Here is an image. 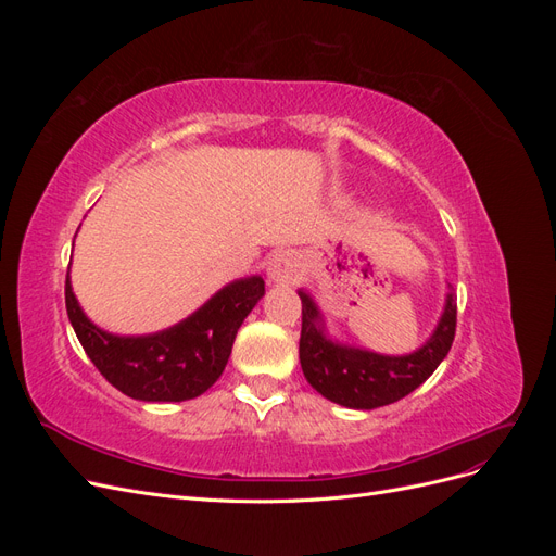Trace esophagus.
Segmentation results:
<instances>
[{"mask_svg":"<svg viewBox=\"0 0 556 556\" xmlns=\"http://www.w3.org/2000/svg\"><path fill=\"white\" fill-rule=\"evenodd\" d=\"M299 264L290 252H276L266 264V276L271 282H294Z\"/></svg>","mask_w":556,"mask_h":556,"instance_id":"esophagus-1","label":"esophagus"}]
</instances>
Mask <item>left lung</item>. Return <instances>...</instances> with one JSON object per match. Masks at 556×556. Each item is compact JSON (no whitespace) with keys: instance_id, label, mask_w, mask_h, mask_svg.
Segmentation results:
<instances>
[{"instance_id":"8db88e82","label":"left lung","mask_w":556,"mask_h":556,"mask_svg":"<svg viewBox=\"0 0 556 556\" xmlns=\"http://www.w3.org/2000/svg\"><path fill=\"white\" fill-rule=\"evenodd\" d=\"M299 296L301 368L313 390L345 408L374 410L408 396L439 368L454 341L457 296L452 294V288L445 294L439 325L429 339L408 355H380V352L331 339L315 299L306 290H299Z\"/></svg>"}]
</instances>
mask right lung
<instances>
[{"mask_svg": "<svg viewBox=\"0 0 556 556\" xmlns=\"http://www.w3.org/2000/svg\"><path fill=\"white\" fill-rule=\"evenodd\" d=\"M262 296V276L239 278L169 329L117 336L83 313L70 276L64 285L66 315L99 374L123 394L153 403L204 394L223 376L237 331Z\"/></svg>", "mask_w": 556, "mask_h": 556, "instance_id": "1", "label": "right lung"}]
</instances>
